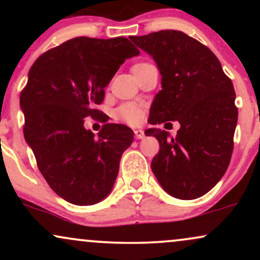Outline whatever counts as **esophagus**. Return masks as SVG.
Segmentation results:
<instances>
[{"label": "esophagus", "instance_id": "obj_1", "mask_svg": "<svg viewBox=\"0 0 260 260\" xmlns=\"http://www.w3.org/2000/svg\"><path fill=\"white\" fill-rule=\"evenodd\" d=\"M134 137H136L137 139H143L144 138V131L134 129Z\"/></svg>", "mask_w": 260, "mask_h": 260}]
</instances>
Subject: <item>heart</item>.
<instances>
[{
  "label": "heart",
  "instance_id": "obj_1",
  "mask_svg": "<svg viewBox=\"0 0 260 260\" xmlns=\"http://www.w3.org/2000/svg\"><path fill=\"white\" fill-rule=\"evenodd\" d=\"M147 64V62H140L133 66V68L136 67H142V66ZM116 116L122 121L127 122L129 124H137L142 121V109L134 103H126L123 105H121L116 110Z\"/></svg>",
  "mask_w": 260,
  "mask_h": 260
}]
</instances>
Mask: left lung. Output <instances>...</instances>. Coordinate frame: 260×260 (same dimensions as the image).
I'll use <instances>...</instances> for the list:
<instances>
[{
	"instance_id": "8db88e82",
	"label": "left lung",
	"mask_w": 260,
	"mask_h": 260,
	"mask_svg": "<svg viewBox=\"0 0 260 260\" xmlns=\"http://www.w3.org/2000/svg\"><path fill=\"white\" fill-rule=\"evenodd\" d=\"M131 39L153 56L161 74L162 89L148 122L181 124L175 138L160 128L145 131L160 144L151 170L169 194L199 198L221 180L231 160L238 118L234 84L213 51L184 32L160 30Z\"/></svg>"
}]
</instances>
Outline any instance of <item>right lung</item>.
<instances>
[{
  "instance_id": "right-lung-1",
  "label": "right lung",
  "mask_w": 260,
  "mask_h": 260,
  "mask_svg": "<svg viewBox=\"0 0 260 260\" xmlns=\"http://www.w3.org/2000/svg\"><path fill=\"white\" fill-rule=\"evenodd\" d=\"M138 53L123 37H78L47 50L32 63L20 92L23 133L41 175L64 201L91 205L111 192L133 131L106 123L95 106L104 101L105 86L120 66ZM89 115L106 123L98 137L84 128Z\"/></svg>"
}]
</instances>
